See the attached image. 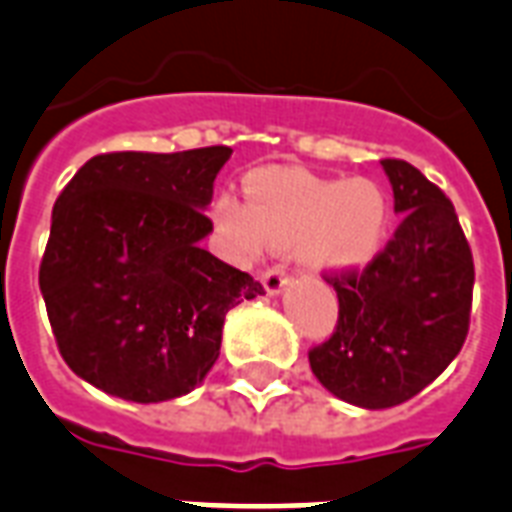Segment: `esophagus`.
<instances>
[{
	"instance_id": "esophagus-1",
	"label": "esophagus",
	"mask_w": 512,
	"mask_h": 512,
	"mask_svg": "<svg viewBox=\"0 0 512 512\" xmlns=\"http://www.w3.org/2000/svg\"><path fill=\"white\" fill-rule=\"evenodd\" d=\"M287 284H290V276H287L282 265H273V268L263 273V287L268 295H279Z\"/></svg>"
}]
</instances>
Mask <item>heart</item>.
Listing matches in <instances>:
<instances>
[{"label": "heart", "instance_id": "1", "mask_svg": "<svg viewBox=\"0 0 512 512\" xmlns=\"http://www.w3.org/2000/svg\"><path fill=\"white\" fill-rule=\"evenodd\" d=\"M212 220L241 263L295 249L308 271L351 273L384 249L392 204L373 179H330L300 169H265L249 179V201L222 193Z\"/></svg>", "mask_w": 512, "mask_h": 512}]
</instances>
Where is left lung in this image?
<instances>
[{
  "label": "left lung",
  "instance_id": "left-lung-1",
  "mask_svg": "<svg viewBox=\"0 0 512 512\" xmlns=\"http://www.w3.org/2000/svg\"><path fill=\"white\" fill-rule=\"evenodd\" d=\"M395 212V239L365 268L327 279L338 295V327L308 362L343 403L392 408L451 365L470 327L473 255L454 204L411 163L381 161Z\"/></svg>",
  "mask_w": 512,
  "mask_h": 512
}]
</instances>
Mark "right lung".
Wrapping results in <instances>:
<instances>
[{"label":"right lung","instance_id":"right-lung-1","mask_svg":"<svg viewBox=\"0 0 512 512\" xmlns=\"http://www.w3.org/2000/svg\"><path fill=\"white\" fill-rule=\"evenodd\" d=\"M230 147L107 152L53 206L39 290L66 365L120 400L193 392L220 357L230 308L263 295L201 241Z\"/></svg>","mask_w":512,"mask_h":512}]
</instances>
